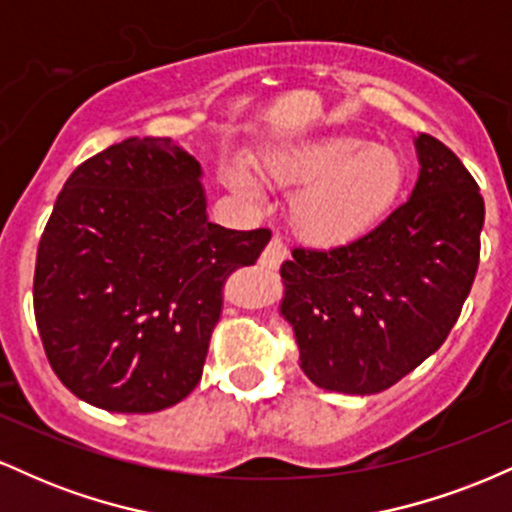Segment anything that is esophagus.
I'll use <instances>...</instances> for the list:
<instances>
[{
  "label": "esophagus",
  "instance_id": "esophagus-1",
  "mask_svg": "<svg viewBox=\"0 0 512 512\" xmlns=\"http://www.w3.org/2000/svg\"><path fill=\"white\" fill-rule=\"evenodd\" d=\"M286 257H289V250H286V245L281 243V238H272V240H269L267 248H264V252H262L260 264H262V267H267V269H276L281 262L286 260Z\"/></svg>",
  "mask_w": 512,
  "mask_h": 512
}]
</instances>
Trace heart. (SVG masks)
<instances>
[{"instance_id": "heart-1", "label": "heart", "mask_w": 512, "mask_h": 512, "mask_svg": "<svg viewBox=\"0 0 512 512\" xmlns=\"http://www.w3.org/2000/svg\"><path fill=\"white\" fill-rule=\"evenodd\" d=\"M264 175L276 185L303 187L291 204L298 238L317 248H332L361 238L385 219L404 185L402 156L390 146L366 144L358 137L274 151L264 158ZM231 182L255 195L248 170L236 168Z\"/></svg>"}]
</instances>
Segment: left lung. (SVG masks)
<instances>
[{
    "instance_id": "left-lung-1",
    "label": "left lung",
    "mask_w": 512,
    "mask_h": 512,
    "mask_svg": "<svg viewBox=\"0 0 512 512\" xmlns=\"http://www.w3.org/2000/svg\"><path fill=\"white\" fill-rule=\"evenodd\" d=\"M419 180L366 236L281 264V315L322 390L375 395L448 339L479 267L484 197L443 142L416 139Z\"/></svg>"
}]
</instances>
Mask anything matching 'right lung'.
<instances>
[{"label":"right lung","instance_id":"1","mask_svg":"<svg viewBox=\"0 0 512 512\" xmlns=\"http://www.w3.org/2000/svg\"><path fill=\"white\" fill-rule=\"evenodd\" d=\"M202 168L168 137H132L64 182L38 245L33 310L57 378L122 414L178 404L202 378L223 284L269 228L207 219Z\"/></svg>","mask_w":512,"mask_h":512}]
</instances>
